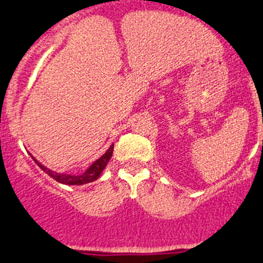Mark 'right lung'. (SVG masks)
I'll return each mask as SVG.
<instances>
[{"mask_svg":"<svg viewBox=\"0 0 263 263\" xmlns=\"http://www.w3.org/2000/svg\"><path fill=\"white\" fill-rule=\"evenodd\" d=\"M112 151H114V144H112V145L107 149L106 153H105L104 156H101L100 158L97 159V161L93 162L92 165H90L89 167H88L87 170L82 174V175H71V174L55 173V171L45 167V166H44L43 163H40L37 159H35L32 156L31 157L33 158V161L36 162V165H37L41 170L45 171V173L48 174L50 178H53L54 180L60 181V183H62V184H67V185H82V184L92 183V181L97 180V179L100 178L101 173L104 171V168L106 167L107 163H109L110 158H111Z\"/></svg>","mask_w":263,"mask_h":263,"instance_id":"right-lung-1","label":"right lung"}]
</instances>
